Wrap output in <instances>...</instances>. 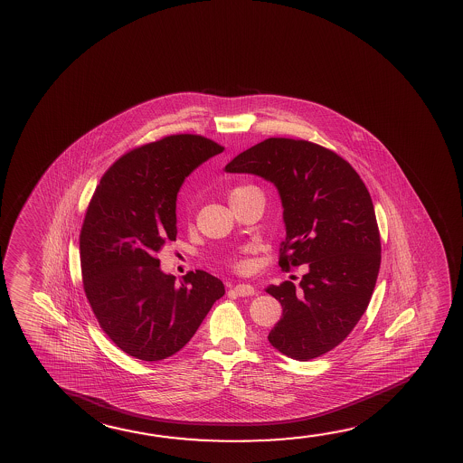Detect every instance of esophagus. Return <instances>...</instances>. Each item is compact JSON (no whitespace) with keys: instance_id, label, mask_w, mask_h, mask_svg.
<instances>
[{"instance_id":"34e87169","label":"esophagus","mask_w":463,"mask_h":463,"mask_svg":"<svg viewBox=\"0 0 463 463\" xmlns=\"http://www.w3.org/2000/svg\"><path fill=\"white\" fill-rule=\"evenodd\" d=\"M232 291H235V293L238 294V296H241V298L256 294L254 287H252V285H246V283H240V285H236V287L232 288Z\"/></svg>"}]
</instances>
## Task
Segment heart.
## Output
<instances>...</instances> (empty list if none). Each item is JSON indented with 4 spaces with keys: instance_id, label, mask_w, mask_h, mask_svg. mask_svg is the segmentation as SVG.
<instances>
[{
    "instance_id": "obj_1",
    "label": "heart",
    "mask_w": 463,
    "mask_h": 463,
    "mask_svg": "<svg viewBox=\"0 0 463 463\" xmlns=\"http://www.w3.org/2000/svg\"><path fill=\"white\" fill-rule=\"evenodd\" d=\"M256 191H260L254 184H240V186H235L233 190L230 191V201L232 199L241 198L244 194H250V193H256ZM228 262L232 267H235L236 270H244L246 267H248V260L241 256V254H230L227 257Z\"/></svg>"
}]
</instances>
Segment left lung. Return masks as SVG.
Returning a JSON list of instances; mask_svg holds the SVG:
<instances>
[{
	"label": "left lung",
	"instance_id": "left-lung-1",
	"mask_svg": "<svg viewBox=\"0 0 463 463\" xmlns=\"http://www.w3.org/2000/svg\"><path fill=\"white\" fill-rule=\"evenodd\" d=\"M225 170L277 186L287 227L279 265L308 267L299 287L283 281L265 289L283 307L270 345L291 359L320 357L354 330L380 272L382 241L367 186L335 151L293 138L260 141Z\"/></svg>",
	"mask_w": 463,
	"mask_h": 463
}]
</instances>
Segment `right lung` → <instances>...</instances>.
Returning a JSON list of instances; mask_svg holds the SVG:
<instances>
[{
  "label": "right lung",
  "mask_w": 463,
  "mask_h": 463,
  "mask_svg": "<svg viewBox=\"0 0 463 463\" xmlns=\"http://www.w3.org/2000/svg\"><path fill=\"white\" fill-rule=\"evenodd\" d=\"M223 146L180 133L135 147L106 170L80 230L83 289L110 341L135 359L178 353L225 294L204 270L176 285L157 252L176 238V193L184 176Z\"/></svg>",
  "instance_id": "obj_1"
}]
</instances>
